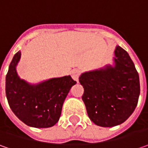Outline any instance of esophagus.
<instances>
[{
    "mask_svg": "<svg viewBox=\"0 0 148 148\" xmlns=\"http://www.w3.org/2000/svg\"><path fill=\"white\" fill-rule=\"evenodd\" d=\"M81 74V71L79 69H74L72 70V72H71V76H72V78L74 79L75 81H79V75Z\"/></svg>",
    "mask_w": 148,
    "mask_h": 148,
    "instance_id": "34e87169",
    "label": "esophagus"
}]
</instances>
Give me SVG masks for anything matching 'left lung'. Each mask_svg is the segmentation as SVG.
Returning a JSON list of instances; mask_svg holds the SVG:
<instances>
[{"label": "left lung", "mask_w": 148, "mask_h": 148, "mask_svg": "<svg viewBox=\"0 0 148 148\" xmlns=\"http://www.w3.org/2000/svg\"><path fill=\"white\" fill-rule=\"evenodd\" d=\"M114 66L85 72L79 78L90 120L100 127L123 123L135 110L140 94L139 76L127 52L116 46Z\"/></svg>", "instance_id": "1"}]
</instances>
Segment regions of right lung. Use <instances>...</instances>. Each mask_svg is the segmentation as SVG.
Listing matches in <instances>:
<instances>
[{"label": "right lung", "instance_id": "obj_1", "mask_svg": "<svg viewBox=\"0 0 148 148\" xmlns=\"http://www.w3.org/2000/svg\"><path fill=\"white\" fill-rule=\"evenodd\" d=\"M21 54L18 51L14 55L5 77L8 103L16 117L26 125L50 127L59 121L64 101L76 81L69 75L30 84L21 79L16 72Z\"/></svg>", "mask_w": 148, "mask_h": 148}]
</instances>
